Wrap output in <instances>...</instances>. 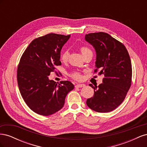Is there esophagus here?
I'll return each mask as SVG.
<instances>
[{
	"instance_id": "1",
	"label": "esophagus",
	"mask_w": 147,
	"mask_h": 147,
	"mask_svg": "<svg viewBox=\"0 0 147 147\" xmlns=\"http://www.w3.org/2000/svg\"><path fill=\"white\" fill-rule=\"evenodd\" d=\"M84 86H85L84 84H77V85H75V88H82Z\"/></svg>"
}]
</instances>
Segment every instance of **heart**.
<instances>
[{"label":"heart","mask_w":147,"mask_h":147,"mask_svg":"<svg viewBox=\"0 0 147 147\" xmlns=\"http://www.w3.org/2000/svg\"><path fill=\"white\" fill-rule=\"evenodd\" d=\"M80 50L82 51V55H84L86 53H88V52H91V51L89 49L88 47H82L80 48ZM69 57V52L67 50H64L63 52L61 53V59L63 61V62H65L67 61ZM70 76L72 77V78H74L75 80H80L81 78V75L80 74V73L77 72H74L72 74H70Z\"/></svg>","instance_id":"1"}]
</instances>
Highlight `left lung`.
Returning a JSON list of instances; mask_svg holds the SVG:
<instances>
[{
	"instance_id": "left-lung-1",
	"label": "left lung",
	"mask_w": 147,
	"mask_h": 147,
	"mask_svg": "<svg viewBox=\"0 0 147 147\" xmlns=\"http://www.w3.org/2000/svg\"><path fill=\"white\" fill-rule=\"evenodd\" d=\"M85 40L94 48L96 69L104 74L102 84L90 85L94 90L93 97L86 100L89 108L106 113L121 104L131 85L132 65L127 49L123 44L105 32L85 35Z\"/></svg>"
}]
</instances>
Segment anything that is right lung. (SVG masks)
<instances>
[{
    "label": "right lung",
    "mask_w": 147,
    "mask_h": 147,
    "mask_svg": "<svg viewBox=\"0 0 147 147\" xmlns=\"http://www.w3.org/2000/svg\"><path fill=\"white\" fill-rule=\"evenodd\" d=\"M70 37L51 33L35 38L21 57L17 70L19 90L26 104L37 114L48 116L61 110L74 88L70 82L57 84L48 78L61 65V49Z\"/></svg>",
    "instance_id": "1"
}]
</instances>
